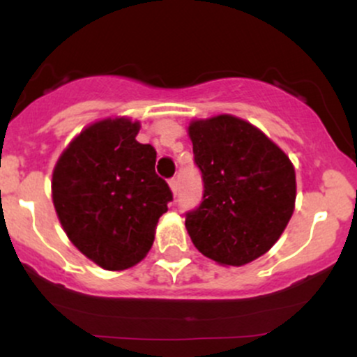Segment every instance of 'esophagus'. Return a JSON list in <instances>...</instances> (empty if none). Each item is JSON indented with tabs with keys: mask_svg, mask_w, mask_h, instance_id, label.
Masks as SVG:
<instances>
[{
	"mask_svg": "<svg viewBox=\"0 0 357 357\" xmlns=\"http://www.w3.org/2000/svg\"><path fill=\"white\" fill-rule=\"evenodd\" d=\"M169 188H171V191H173V195H174V196L178 195V190H179V183H178V179H176V178H171V179H169Z\"/></svg>",
	"mask_w": 357,
	"mask_h": 357,
	"instance_id": "obj_1",
	"label": "esophagus"
}]
</instances>
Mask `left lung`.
<instances>
[{"mask_svg": "<svg viewBox=\"0 0 357 357\" xmlns=\"http://www.w3.org/2000/svg\"><path fill=\"white\" fill-rule=\"evenodd\" d=\"M203 199L186 211V230L204 257L221 265L255 260L285 230L296 203V171L280 147L233 116L190 126Z\"/></svg>", "mask_w": 357, "mask_h": 357, "instance_id": "1", "label": "left lung"}]
</instances>
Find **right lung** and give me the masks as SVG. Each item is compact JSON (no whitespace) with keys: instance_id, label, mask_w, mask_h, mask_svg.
<instances>
[{"instance_id":"1","label":"right lung","mask_w":357,"mask_h":357,"mask_svg":"<svg viewBox=\"0 0 357 357\" xmlns=\"http://www.w3.org/2000/svg\"><path fill=\"white\" fill-rule=\"evenodd\" d=\"M139 122L100 121L82 130L53 171L56 215L77 248L105 270L146 257L173 192L155 174V149L136 141Z\"/></svg>"}]
</instances>
